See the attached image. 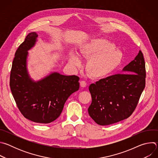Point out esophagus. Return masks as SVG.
Wrapping results in <instances>:
<instances>
[{
    "mask_svg": "<svg viewBox=\"0 0 158 158\" xmlns=\"http://www.w3.org/2000/svg\"><path fill=\"white\" fill-rule=\"evenodd\" d=\"M80 85L82 87H85L87 85V83L84 81H82L80 82Z\"/></svg>",
    "mask_w": 158,
    "mask_h": 158,
    "instance_id": "obj_1",
    "label": "esophagus"
}]
</instances>
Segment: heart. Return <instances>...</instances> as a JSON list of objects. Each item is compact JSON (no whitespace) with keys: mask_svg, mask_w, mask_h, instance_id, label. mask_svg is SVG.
<instances>
[{"mask_svg":"<svg viewBox=\"0 0 158 158\" xmlns=\"http://www.w3.org/2000/svg\"><path fill=\"white\" fill-rule=\"evenodd\" d=\"M115 45L103 38L92 39L81 45L78 55L69 53L68 62L74 68L81 66L82 59H88L85 70L93 79L105 78L115 72L122 64L123 53L115 49Z\"/></svg>","mask_w":158,"mask_h":158,"instance_id":"obj_1","label":"heart"}]
</instances>
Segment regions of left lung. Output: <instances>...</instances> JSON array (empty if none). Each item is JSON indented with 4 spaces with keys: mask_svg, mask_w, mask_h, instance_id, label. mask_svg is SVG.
Masks as SVG:
<instances>
[{
    "mask_svg": "<svg viewBox=\"0 0 158 158\" xmlns=\"http://www.w3.org/2000/svg\"><path fill=\"white\" fill-rule=\"evenodd\" d=\"M122 71L124 74L109 76L89 85L92 102L88 112L99 125L127 119L136 108L145 87V62L141 51Z\"/></svg>",
    "mask_w": 158,
    "mask_h": 158,
    "instance_id": "1",
    "label": "left lung"
}]
</instances>
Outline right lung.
<instances>
[{
  "mask_svg": "<svg viewBox=\"0 0 158 158\" xmlns=\"http://www.w3.org/2000/svg\"><path fill=\"white\" fill-rule=\"evenodd\" d=\"M38 35L29 33L15 54L10 77V87L16 104L26 118L48 124L61 114L68 98L79 89V77L57 72L38 81L31 78L27 69L28 51L34 47Z\"/></svg>",
  "mask_w": 158,
  "mask_h": 158,
  "instance_id": "1",
  "label": "right lung"
}]
</instances>
